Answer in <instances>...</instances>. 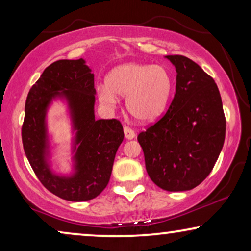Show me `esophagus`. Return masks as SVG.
I'll return each mask as SVG.
<instances>
[{"mask_svg": "<svg viewBox=\"0 0 251 251\" xmlns=\"http://www.w3.org/2000/svg\"><path fill=\"white\" fill-rule=\"evenodd\" d=\"M123 131H125V136H126V139H133V138H135L136 133L131 128H129V126H125V128H123Z\"/></svg>", "mask_w": 251, "mask_h": 251, "instance_id": "esophagus-1", "label": "esophagus"}]
</instances>
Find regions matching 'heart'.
Returning <instances> with one entry per match:
<instances>
[{"label": "heart", "mask_w": 251, "mask_h": 251, "mask_svg": "<svg viewBox=\"0 0 251 251\" xmlns=\"http://www.w3.org/2000/svg\"><path fill=\"white\" fill-rule=\"evenodd\" d=\"M173 77L161 65L129 63L115 67L97 88L99 101L109 108L126 97L130 115L140 122H152L162 114L169 99Z\"/></svg>", "instance_id": "1"}]
</instances>
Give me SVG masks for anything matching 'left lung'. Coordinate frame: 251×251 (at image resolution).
Segmentation results:
<instances>
[{"label":"left lung","instance_id":"8db88e82","mask_svg":"<svg viewBox=\"0 0 251 251\" xmlns=\"http://www.w3.org/2000/svg\"><path fill=\"white\" fill-rule=\"evenodd\" d=\"M166 58L177 72L175 97L137 139L153 183L169 192L188 191L211 173L224 145L226 120L214 78L190 58Z\"/></svg>","mask_w":251,"mask_h":251}]
</instances>
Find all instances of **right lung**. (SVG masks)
Here are the masks:
<instances>
[{
    "mask_svg": "<svg viewBox=\"0 0 251 251\" xmlns=\"http://www.w3.org/2000/svg\"><path fill=\"white\" fill-rule=\"evenodd\" d=\"M95 77L85 60L61 59L48 66L26 99L22 129L24 151L43 186L64 200H91L104 191L125 133L120 121L95 119ZM68 105L72 132L74 166L71 174L50 168L46 114L53 100Z\"/></svg>",
    "mask_w": 251,
    "mask_h": 251,
    "instance_id": "obj_1",
    "label": "right lung"
}]
</instances>
